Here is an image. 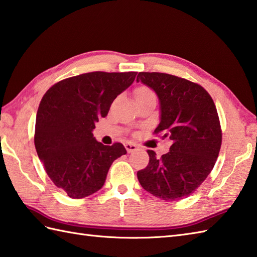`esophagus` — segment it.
<instances>
[{"label": "esophagus", "mask_w": 257, "mask_h": 257, "mask_svg": "<svg viewBox=\"0 0 257 257\" xmlns=\"http://www.w3.org/2000/svg\"><path fill=\"white\" fill-rule=\"evenodd\" d=\"M125 148H126L127 153H132V152H135L136 150H138V145L131 143V142H127V143L125 144Z\"/></svg>", "instance_id": "obj_1"}]
</instances>
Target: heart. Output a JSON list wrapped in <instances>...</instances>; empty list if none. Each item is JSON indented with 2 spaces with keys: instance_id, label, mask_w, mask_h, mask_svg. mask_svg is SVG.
<instances>
[{
  "instance_id": "heart-1",
  "label": "heart",
  "mask_w": 257,
  "mask_h": 257,
  "mask_svg": "<svg viewBox=\"0 0 257 257\" xmlns=\"http://www.w3.org/2000/svg\"><path fill=\"white\" fill-rule=\"evenodd\" d=\"M154 94L152 91L146 88V87H139L136 88L135 91H134V95H135V99H139V98H143V96H146V95H152Z\"/></svg>"
}]
</instances>
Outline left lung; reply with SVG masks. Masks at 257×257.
I'll return each instance as SVG.
<instances>
[{
    "label": "left lung",
    "mask_w": 257,
    "mask_h": 257,
    "mask_svg": "<svg viewBox=\"0 0 257 257\" xmlns=\"http://www.w3.org/2000/svg\"><path fill=\"white\" fill-rule=\"evenodd\" d=\"M138 82L155 91L159 100V124L155 133L172 143L167 154L139 170L141 186L166 201L184 199L195 191L212 170L222 133L214 102L201 85L168 73L140 72Z\"/></svg>",
    "instance_id": "8db88e82"
}]
</instances>
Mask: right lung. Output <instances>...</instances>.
Segmentation results:
<instances>
[{"instance_id":"1","label":"right lung","mask_w":257,"mask_h":257,"mask_svg":"<svg viewBox=\"0 0 257 257\" xmlns=\"http://www.w3.org/2000/svg\"><path fill=\"white\" fill-rule=\"evenodd\" d=\"M138 72H89L54 84L36 115V152L54 184L68 197H88L103 187L112 163L126 154L121 143L103 145L93 130Z\"/></svg>"}]
</instances>
